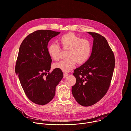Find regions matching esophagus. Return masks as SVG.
<instances>
[{"mask_svg":"<svg viewBox=\"0 0 131 131\" xmlns=\"http://www.w3.org/2000/svg\"><path fill=\"white\" fill-rule=\"evenodd\" d=\"M68 75V73H63V77H64V78H65L66 77H67Z\"/></svg>","mask_w":131,"mask_h":131,"instance_id":"1","label":"esophagus"}]
</instances>
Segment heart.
<instances>
[{
	"label": "heart",
	"mask_w": 131,
	"mask_h": 131,
	"mask_svg": "<svg viewBox=\"0 0 131 131\" xmlns=\"http://www.w3.org/2000/svg\"><path fill=\"white\" fill-rule=\"evenodd\" d=\"M59 41L62 49H67V58L54 64V67L63 72L71 71L76 65L83 64L89 59L91 53V44L85 39H81L73 32H69L61 36ZM47 51L50 58L58 61L60 56L61 48L59 45L51 43L48 45Z\"/></svg>",
	"instance_id": "heart-1"
}]
</instances>
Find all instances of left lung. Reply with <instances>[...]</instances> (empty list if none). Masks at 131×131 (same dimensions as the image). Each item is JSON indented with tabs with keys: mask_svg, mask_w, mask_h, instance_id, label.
I'll return each mask as SVG.
<instances>
[{
	"mask_svg": "<svg viewBox=\"0 0 131 131\" xmlns=\"http://www.w3.org/2000/svg\"><path fill=\"white\" fill-rule=\"evenodd\" d=\"M93 38L88 60L74 71L76 82L72 94L80 105L89 106L99 102L107 93L112 81L115 60L106 39L99 34L88 32Z\"/></svg>",
	"mask_w": 131,
	"mask_h": 131,
	"instance_id": "left-lung-1",
	"label": "left lung"
}]
</instances>
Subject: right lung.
<instances>
[{"instance_id": "add662e5", "label": "right lung", "mask_w": 131, "mask_h": 131, "mask_svg": "<svg viewBox=\"0 0 131 131\" xmlns=\"http://www.w3.org/2000/svg\"><path fill=\"white\" fill-rule=\"evenodd\" d=\"M60 33L37 30L24 39L19 48L15 73L26 96L38 105H45L52 100L56 87L63 76L58 68L49 72L51 59L48 54V43Z\"/></svg>"}]
</instances>
